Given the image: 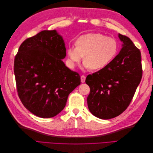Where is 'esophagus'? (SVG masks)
Here are the masks:
<instances>
[{
	"label": "esophagus",
	"instance_id": "esophagus-1",
	"mask_svg": "<svg viewBox=\"0 0 153 153\" xmlns=\"http://www.w3.org/2000/svg\"><path fill=\"white\" fill-rule=\"evenodd\" d=\"M80 79H81V82L82 83L85 82V75H82L81 77H80Z\"/></svg>",
	"mask_w": 153,
	"mask_h": 153
}]
</instances>
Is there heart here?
<instances>
[{
  "label": "heart",
  "instance_id": "b5f03b06",
  "mask_svg": "<svg viewBox=\"0 0 153 153\" xmlns=\"http://www.w3.org/2000/svg\"><path fill=\"white\" fill-rule=\"evenodd\" d=\"M76 46L68 48L69 64L75 68L83 60L87 69L99 71L113 61L118 51V43L113 38L100 33H89L78 37Z\"/></svg>",
  "mask_w": 153,
  "mask_h": 153
}]
</instances>
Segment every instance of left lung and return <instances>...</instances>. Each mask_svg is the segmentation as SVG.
Segmentation results:
<instances>
[{"mask_svg":"<svg viewBox=\"0 0 153 153\" xmlns=\"http://www.w3.org/2000/svg\"><path fill=\"white\" fill-rule=\"evenodd\" d=\"M123 48L105 68L89 75L90 87L87 105L94 116L114 118L126 110L133 98L142 76L141 53L128 37L119 34Z\"/></svg>","mask_w":153,"mask_h":153,"instance_id":"1","label":"left lung"}]
</instances>
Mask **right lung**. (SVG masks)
Instances as JSON below:
<instances>
[{
	"label": "right lung",
	"mask_w": 153,
	"mask_h": 153,
	"mask_svg": "<svg viewBox=\"0 0 153 153\" xmlns=\"http://www.w3.org/2000/svg\"><path fill=\"white\" fill-rule=\"evenodd\" d=\"M65 44L55 30H43L20 46L14 61L18 96L25 107L42 118L53 117L65 107L80 76L62 59Z\"/></svg>",
	"instance_id": "add662e5"
}]
</instances>
